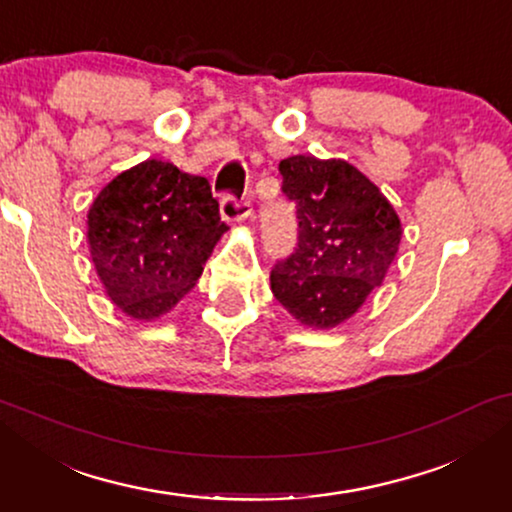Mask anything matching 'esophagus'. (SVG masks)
Masks as SVG:
<instances>
[{
  "mask_svg": "<svg viewBox=\"0 0 512 512\" xmlns=\"http://www.w3.org/2000/svg\"><path fill=\"white\" fill-rule=\"evenodd\" d=\"M221 216L228 223H244L251 216V202L249 200H235L233 195H226L221 200Z\"/></svg>",
  "mask_w": 512,
  "mask_h": 512,
  "instance_id": "1",
  "label": "esophagus"
}]
</instances>
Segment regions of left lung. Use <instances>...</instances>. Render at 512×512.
<instances>
[{"label":"left lung","mask_w":512,"mask_h":512,"mask_svg":"<svg viewBox=\"0 0 512 512\" xmlns=\"http://www.w3.org/2000/svg\"><path fill=\"white\" fill-rule=\"evenodd\" d=\"M279 172L300 230L298 249L275 265L270 289L293 319L328 331L354 317L382 286L403 237L401 219L347 160L291 156Z\"/></svg>","instance_id":"left-lung-1"}]
</instances>
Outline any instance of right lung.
Instances as JSON below:
<instances>
[{
  "mask_svg": "<svg viewBox=\"0 0 512 512\" xmlns=\"http://www.w3.org/2000/svg\"><path fill=\"white\" fill-rule=\"evenodd\" d=\"M86 223L104 293L135 321L170 312L198 282L228 230L209 181L156 158L111 179Z\"/></svg>",
  "mask_w": 512,
  "mask_h": 512,
  "instance_id": "obj_1",
  "label": "right lung"
}]
</instances>
